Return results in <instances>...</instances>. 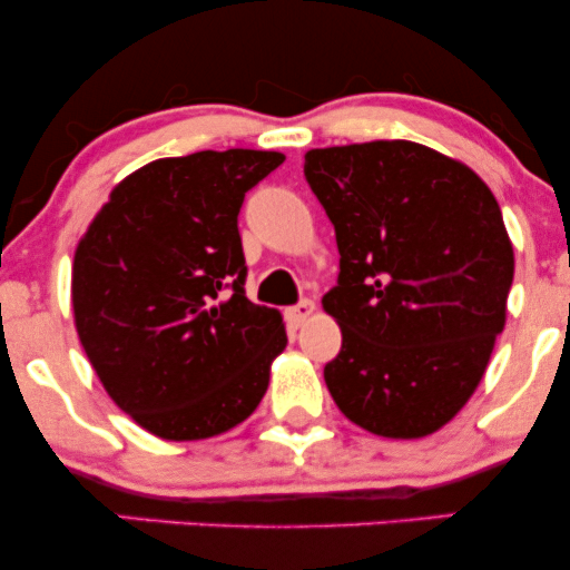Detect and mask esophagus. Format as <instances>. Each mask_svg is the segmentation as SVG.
<instances>
[{"label":"esophagus","mask_w":570,"mask_h":570,"mask_svg":"<svg viewBox=\"0 0 570 570\" xmlns=\"http://www.w3.org/2000/svg\"><path fill=\"white\" fill-rule=\"evenodd\" d=\"M313 313H316V303H313V299H299L297 305L286 311V318H289V324L297 330V326H303Z\"/></svg>","instance_id":"1"}]
</instances>
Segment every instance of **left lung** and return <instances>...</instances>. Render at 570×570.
<instances>
[{
    "mask_svg": "<svg viewBox=\"0 0 570 570\" xmlns=\"http://www.w3.org/2000/svg\"><path fill=\"white\" fill-rule=\"evenodd\" d=\"M305 179L335 225L324 311L343 332L324 367L348 421L391 440L442 429L485 375L514 252L472 168L415 141L311 149Z\"/></svg>",
    "mask_w": 570,
    "mask_h": 570,
    "instance_id": "left-lung-1",
    "label": "left lung"
}]
</instances>
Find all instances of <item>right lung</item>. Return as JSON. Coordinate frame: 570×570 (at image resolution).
I'll return each mask as SVG.
<instances>
[{
    "mask_svg": "<svg viewBox=\"0 0 570 570\" xmlns=\"http://www.w3.org/2000/svg\"><path fill=\"white\" fill-rule=\"evenodd\" d=\"M281 153L149 163L112 189L75 252L71 305L98 381L160 440H208L263 402L281 313L246 297L238 214Z\"/></svg>",
    "mask_w": 570,
    "mask_h": 570,
    "instance_id": "add662e5",
    "label": "right lung"
}]
</instances>
